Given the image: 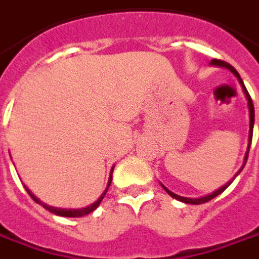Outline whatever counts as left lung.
<instances>
[{"label":"left lung","mask_w":259,"mask_h":259,"mask_svg":"<svg viewBox=\"0 0 259 259\" xmlns=\"http://www.w3.org/2000/svg\"><path fill=\"white\" fill-rule=\"evenodd\" d=\"M211 63L213 64H216V66H223L226 67V68H229V70H231L233 73L236 74V77L238 78V81H240V84H241V87H243L244 90V94H245V97H247V99H248V109H249V137H248V150H247V154H245V157H244V165H245V162H247V158H248V153H249V146H251V140H252V129H254V105H252V99H251V97H249L248 91H247V88H245V85H244L243 79L240 78V75H238V73H237V70L234 68L233 66H230L229 63H226V61L223 60H211ZM244 165L241 167V169L244 168ZM241 169L238 171V172H241ZM237 172V174H238ZM231 181L229 182V184H226L224 186H222L220 189H218L216 192L210 193V195H206V196H203V198H198V199H192V198H182V196H178V195H175V193L169 192L167 188H164L165 189V192L169 195V196H172V198L178 199V200H181V202H184V203H191V205H202V203H205V202H209V200H211L213 198H216L218 195H220V193L223 192L224 189H227V186L230 185Z\"/></svg>","instance_id":"left-lung-1"}]
</instances>
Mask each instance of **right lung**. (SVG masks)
<instances>
[{
	"instance_id": "1",
	"label": "right lung",
	"mask_w": 259,
	"mask_h": 259,
	"mask_svg": "<svg viewBox=\"0 0 259 259\" xmlns=\"http://www.w3.org/2000/svg\"><path fill=\"white\" fill-rule=\"evenodd\" d=\"M112 172H113V169H112ZM112 182V174H111V178H109V182H108V188H109V185H111ZM108 188L105 189V192L99 196V199L97 200V202H94L92 205H90L88 207H84V209H57V207H53V206H48L45 205V203H41L40 200L37 198H35L32 193L29 192V189H26V192L29 193V196L35 200L36 203H39V205H41L46 210L52 211V213H54V214H59V216H66V218H81V216H85V214H88V213H91V211H94L97 207L99 206V203L102 202V199H104V196L106 195V192H108Z\"/></svg>"
}]
</instances>
